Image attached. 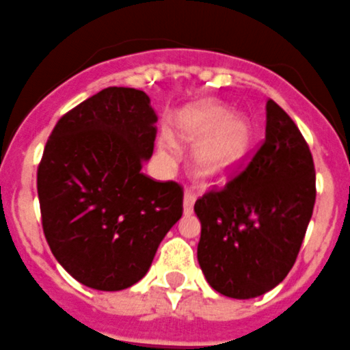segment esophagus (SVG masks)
Segmentation results:
<instances>
[{
	"label": "esophagus",
	"instance_id": "34e87169",
	"mask_svg": "<svg viewBox=\"0 0 350 350\" xmlns=\"http://www.w3.org/2000/svg\"><path fill=\"white\" fill-rule=\"evenodd\" d=\"M194 202H196V194L191 189H185L184 192V213L185 215H191L194 211Z\"/></svg>",
	"mask_w": 350,
	"mask_h": 350
}]
</instances>
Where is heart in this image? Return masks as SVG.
<instances>
[{
  "label": "heart",
  "mask_w": 350,
  "mask_h": 350,
  "mask_svg": "<svg viewBox=\"0 0 350 350\" xmlns=\"http://www.w3.org/2000/svg\"><path fill=\"white\" fill-rule=\"evenodd\" d=\"M178 134L184 141L198 142L196 161L206 177H225L237 170L247 158L252 146V132L247 120L230 116L223 106L202 103L182 115ZM168 156V144L161 146Z\"/></svg>",
  "instance_id": "obj_1"
}]
</instances>
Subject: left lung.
Wrapping results in <instances>:
<instances>
[{
  "label": "left lung",
  "instance_id": "8db88e82",
  "mask_svg": "<svg viewBox=\"0 0 350 350\" xmlns=\"http://www.w3.org/2000/svg\"><path fill=\"white\" fill-rule=\"evenodd\" d=\"M316 201L311 151L294 120L266 103V137L251 161L199 198L198 261L219 294L251 299L291 271Z\"/></svg>",
  "mask_w": 350,
  "mask_h": 350
}]
</instances>
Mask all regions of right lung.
I'll return each instance as SVG.
<instances>
[{
	"label": "right lung",
	"instance_id": "obj_1",
	"mask_svg": "<svg viewBox=\"0 0 350 350\" xmlns=\"http://www.w3.org/2000/svg\"><path fill=\"white\" fill-rule=\"evenodd\" d=\"M156 116L144 91L108 88L62 116L38 168L42 230L56 261L96 291H123L151 266L184 211V189L141 172Z\"/></svg>",
	"mask_w": 350,
	"mask_h": 350
}]
</instances>
